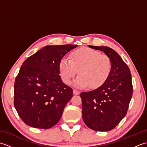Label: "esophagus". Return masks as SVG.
<instances>
[{"label": "esophagus", "mask_w": 147, "mask_h": 147, "mask_svg": "<svg viewBox=\"0 0 147 147\" xmlns=\"http://www.w3.org/2000/svg\"><path fill=\"white\" fill-rule=\"evenodd\" d=\"M80 92L78 91V90H76L75 89L73 90V93L74 95H78V94H80Z\"/></svg>", "instance_id": "1"}]
</instances>
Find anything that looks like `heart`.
Segmentation results:
<instances>
[{
  "instance_id": "heart-1",
  "label": "heart",
  "mask_w": 147,
  "mask_h": 147,
  "mask_svg": "<svg viewBox=\"0 0 147 147\" xmlns=\"http://www.w3.org/2000/svg\"><path fill=\"white\" fill-rule=\"evenodd\" d=\"M111 70L110 57L89 48L76 50L71 53L70 59L63 58L59 63L62 80L67 85L71 84L78 71L79 76L74 81L78 88H98L108 79Z\"/></svg>"
}]
</instances>
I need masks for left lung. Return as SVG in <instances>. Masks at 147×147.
I'll return each mask as SVG.
<instances>
[{
    "instance_id": "obj_1",
    "label": "left lung",
    "mask_w": 147,
    "mask_h": 147,
    "mask_svg": "<svg viewBox=\"0 0 147 147\" xmlns=\"http://www.w3.org/2000/svg\"><path fill=\"white\" fill-rule=\"evenodd\" d=\"M110 57L112 70L106 82L92 91L81 93L82 117L89 128L96 131L113 129L126 115L133 95L131 74L120 55L108 47L89 45Z\"/></svg>"
}]
</instances>
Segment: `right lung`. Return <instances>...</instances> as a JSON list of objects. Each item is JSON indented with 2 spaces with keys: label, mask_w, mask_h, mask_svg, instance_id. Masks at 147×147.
Returning a JSON list of instances; mask_svg holds the SVG:
<instances>
[{
  "label": "right lung",
  "mask_w": 147,
  "mask_h": 147,
  "mask_svg": "<svg viewBox=\"0 0 147 147\" xmlns=\"http://www.w3.org/2000/svg\"><path fill=\"white\" fill-rule=\"evenodd\" d=\"M76 47L45 46L23 62L14 82V105L27 125L49 129L60 120L73 89L62 82L59 63Z\"/></svg>",
  "instance_id": "add662e5"
}]
</instances>
